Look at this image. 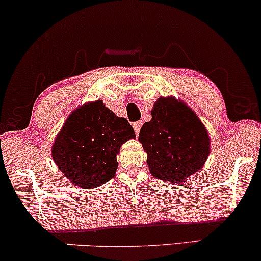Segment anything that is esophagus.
Here are the masks:
<instances>
[{
  "mask_svg": "<svg viewBox=\"0 0 261 261\" xmlns=\"http://www.w3.org/2000/svg\"><path fill=\"white\" fill-rule=\"evenodd\" d=\"M141 125H143V122H141V121L134 122V123H133L134 132H136V134H137V136H138V134H139V132H140V128H141Z\"/></svg>",
  "mask_w": 261,
  "mask_h": 261,
  "instance_id": "esophagus-1",
  "label": "esophagus"
}]
</instances>
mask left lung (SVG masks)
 Instances as JSON below:
<instances>
[{
	"label": "left lung",
	"mask_w": 261,
	"mask_h": 261,
	"mask_svg": "<svg viewBox=\"0 0 261 261\" xmlns=\"http://www.w3.org/2000/svg\"><path fill=\"white\" fill-rule=\"evenodd\" d=\"M145 122L139 141L156 179L182 182L198 172L209 155L208 132L197 115L175 98H160Z\"/></svg>",
	"instance_id": "left-lung-1"
}]
</instances>
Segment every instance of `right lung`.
Instances as JSON below:
<instances>
[{
	"mask_svg": "<svg viewBox=\"0 0 261 261\" xmlns=\"http://www.w3.org/2000/svg\"><path fill=\"white\" fill-rule=\"evenodd\" d=\"M133 138L136 133L129 122L98 100L69 116L54 141L52 156L73 184L98 188L114 178L118 167L116 155L122 144Z\"/></svg>",
	"mask_w": 261,
	"mask_h": 261,
	"instance_id": "1",
	"label": "right lung"
}]
</instances>
